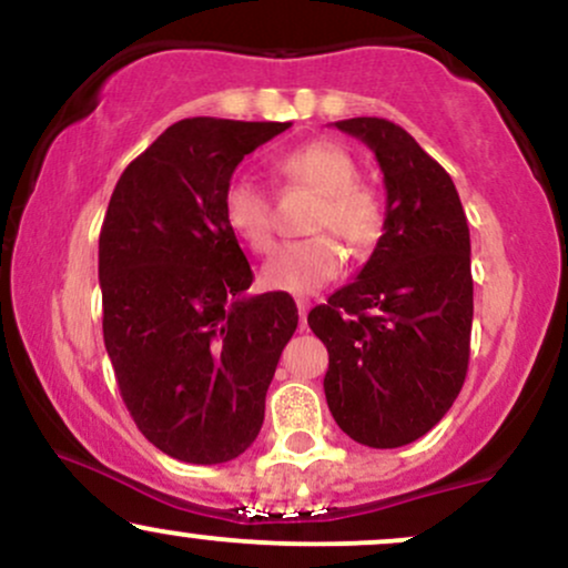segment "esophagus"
Masks as SVG:
<instances>
[{"instance_id": "1", "label": "esophagus", "mask_w": 568, "mask_h": 568, "mask_svg": "<svg viewBox=\"0 0 568 568\" xmlns=\"http://www.w3.org/2000/svg\"><path fill=\"white\" fill-rule=\"evenodd\" d=\"M296 306H298V321H302V328H304L306 312H310V302H306V298H296Z\"/></svg>"}]
</instances>
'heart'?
Masks as SVG:
<instances>
[{"mask_svg": "<svg viewBox=\"0 0 568 568\" xmlns=\"http://www.w3.org/2000/svg\"><path fill=\"white\" fill-rule=\"evenodd\" d=\"M275 171L285 184L317 194L306 219V240L283 245L262 270V283L272 291L312 293L331 283L344 266V251L334 231L355 251H366L384 234V202L374 186L357 179V162L334 141H310L277 160ZM224 224L253 253L275 245L272 197L251 179H232L221 200Z\"/></svg>", "mask_w": 568, "mask_h": 568, "instance_id": "b5f03b06", "label": "heart"}]
</instances>
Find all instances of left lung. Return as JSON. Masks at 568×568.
Instances as JSON below:
<instances>
[{
	"mask_svg": "<svg viewBox=\"0 0 568 568\" xmlns=\"http://www.w3.org/2000/svg\"><path fill=\"white\" fill-rule=\"evenodd\" d=\"M368 143L387 189L384 234L355 283L306 317L328 349L325 400L371 448L427 435L467 376L473 331L470 230L456 186L400 125L334 122Z\"/></svg>",
	"mask_w": 568,
	"mask_h": 568,
	"instance_id": "left-lung-1",
	"label": "left lung"
}]
</instances>
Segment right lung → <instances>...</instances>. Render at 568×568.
<instances>
[{
	"mask_svg": "<svg viewBox=\"0 0 568 568\" xmlns=\"http://www.w3.org/2000/svg\"><path fill=\"white\" fill-rule=\"evenodd\" d=\"M291 122H175L116 181L98 237L103 344L143 438L189 465L240 456L264 425L277 361L298 325L253 272L221 200L245 154Z\"/></svg>",
	"mask_w": 568,
	"mask_h": 568,
	"instance_id": "right-lung-1",
	"label": "right lung"
}]
</instances>
